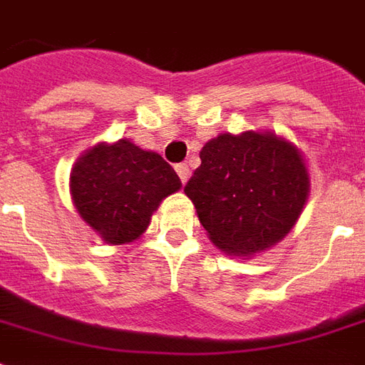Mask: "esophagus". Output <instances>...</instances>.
Listing matches in <instances>:
<instances>
[{"instance_id":"1","label":"esophagus","mask_w":365,"mask_h":365,"mask_svg":"<svg viewBox=\"0 0 365 365\" xmlns=\"http://www.w3.org/2000/svg\"><path fill=\"white\" fill-rule=\"evenodd\" d=\"M175 172L180 175L182 183H185L190 180V166H187V164H178V166H175Z\"/></svg>"}]
</instances>
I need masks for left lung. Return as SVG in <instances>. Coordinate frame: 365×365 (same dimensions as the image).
<instances>
[{"label": "left lung", "mask_w": 365, "mask_h": 365, "mask_svg": "<svg viewBox=\"0 0 365 365\" xmlns=\"http://www.w3.org/2000/svg\"><path fill=\"white\" fill-rule=\"evenodd\" d=\"M199 158L201 166L183 191L221 252L246 260L289 235L311 191L295 144L272 130L221 133Z\"/></svg>", "instance_id": "8db88e82"}]
</instances>
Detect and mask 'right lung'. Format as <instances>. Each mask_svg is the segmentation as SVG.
<instances>
[{"mask_svg": "<svg viewBox=\"0 0 365 365\" xmlns=\"http://www.w3.org/2000/svg\"><path fill=\"white\" fill-rule=\"evenodd\" d=\"M180 190V178L158 152L143 150L127 138L97 143L70 172L76 211L111 246L143 237L160 203Z\"/></svg>", "mask_w": 365, "mask_h": 365, "instance_id": "add662e5", "label": "right lung"}]
</instances>
